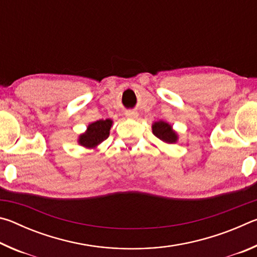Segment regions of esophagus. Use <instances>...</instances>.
<instances>
[{"label":"esophagus","instance_id":"34e87169","mask_svg":"<svg viewBox=\"0 0 257 257\" xmlns=\"http://www.w3.org/2000/svg\"><path fill=\"white\" fill-rule=\"evenodd\" d=\"M125 116H127V118H129V119H136L138 116V113L134 112V111H129V112L125 113Z\"/></svg>","mask_w":257,"mask_h":257}]
</instances>
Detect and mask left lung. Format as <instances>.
Instances as JSON below:
<instances>
[{"mask_svg": "<svg viewBox=\"0 0 257 257\" xmlns=\"http://www.w3.org/2000/svg\"><path fill=\"white\" fill-rule=\"evenodd\" d=\"M152 132L160 141L167 143V144H173L178 141V135L172 129V125L168 122H164L162 120L156 121L152 124Z\"/></svg>", "mask_w": 257, "mask_h": 257, "instance_id": "8db88e82", "label": "left lung"}]
</instances>
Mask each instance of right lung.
Wrapping results in <instances>:
<instances>
[{
	"instance_id": "obj_1",
	"label": "right lung",
	"mask_w": 257,
	"mask_h": 257,
	"mask_svg": "<svg viewBox=\"0 0 257 257\" xmlns=\"http://www.w3.org/2000/svg\"><path fill=\"white\" fill-rule=\"evenodd\" d=\"M112 122L111 119H105L90 123L86 132L79 136L78 143L86 149H95L108 137Z\"/></svg>"
}]
</instances>
